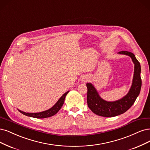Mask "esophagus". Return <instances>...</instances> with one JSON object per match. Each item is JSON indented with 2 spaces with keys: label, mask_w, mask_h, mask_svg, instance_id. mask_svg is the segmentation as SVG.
I'll return each instance as SVG.
<instances>
[{
  "label": "esophagus",
  "mask_w": 150,
  "mask_h": 150,
  "mask_svg": "<svg viewBox=\"0 0 150 150\" xmlns=\"http://www.w3.org/2000/svg\"><path fill=\"white\" fill-rule=\"evenodd\" d=\"M86 81V79H84V80H83V81Z\"/></svg>",
  "instance_id": "obj_1"
}]
</instances>
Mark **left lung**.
<instances>
[{
  "label": "left lung",
  "mask_w": 150,
  "mask_h": 150,
  "mask_svg": "<svg viewBox=\"0 0 150 150\" xmlns=\"http://www.w3.org/2000/svg\"><path fill=\"white\" fill-rule=\"evenodd\" d=\"M118 53L130 56L135 64L132 84L128 94L121 99L113 102H108L102 99L91 83H87V105L93 113L99 116L111 117L125 113L132 106L140 92L142 79L140 63L135 58V54L131 52L122 51Z\"/></svg>",
  "instance_id": "1"
}]
</instances>
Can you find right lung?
Segmentation results:
<instances>
[{
  "label": "right lung",
  "mask_w": 150,
  "mask_h": 150,
  "mask_svg": "<svg viewBox=\"0 0 150 150\" xmlns=\"http://www.w3.org/2000/svg\"><path fill=\"white\" fill-rule=\"evenodd\" d=\"M68 92L69 91L64 93V94L60 97V99L58 100V102L54 105V106L47 110H45L42 112H38V113H26L20 110H18V111L25 115L33 117V118H44L51 117L55 115L56 113L61 109V107L63 106L64 104L65 97L66 95L68 94Z\"/></svg>",
  "instance_id": "right-lung-1"
}]
</instances>
